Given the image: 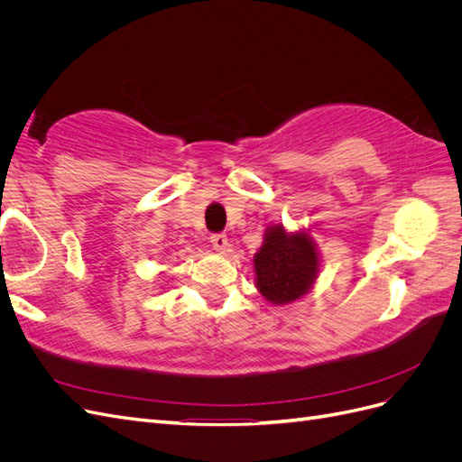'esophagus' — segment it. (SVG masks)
<instances>
[{
    "label": "esophagus",
    "instance_id": "34e87169",
    "mask_svg": "<svg viewBox=\"0 0 462 462\" xmlns=\"http://www.w3.org/2000/svg\"><path fill=\"white\" fill-rule=\"evenodd\" d=\"M209 243H212V246L217 250V253H226V248L229 245L227 235H223V233H214L212 236H209Z\"/></svg>",
    "mask_w": 462,
    "mask_h": 462
}]
</instances>
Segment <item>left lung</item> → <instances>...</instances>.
Instances as JSON below:
<instances>
[{
  "label": "left lung",
  "instance_id": "8db88e82",
  "mask_svg": "<svg viewBox=\"0 0 462 462\" xmlns=\"http://www.w3.org/2000/svg\"><path fill=\"white\" fill-rule=\"evenodd\" d=\"M318 253L309 233L289 235L283 226L268 227L254 254L256 287L272 304H289L309 292L318 277Z\"/></svg>",
  "mask_w": 462,
  "mask_h": 462
}]
</instances>
